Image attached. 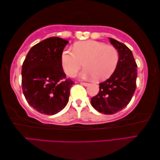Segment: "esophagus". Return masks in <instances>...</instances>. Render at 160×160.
Instances as JSON below:
<instances>
[{
  "instance_id": "esophagus-1",
  "label": "esophagus",
  "mask_w": 160,
  "mask_h": 160,
  "mask_svg": "<svg viewBox=\"0 0 160 160\" xmlns=\"http://www.w3.org/2000/svg\"><path fill=\"white\" fill-rule=\"evenodd\" d=\"M80 83H81V84H82V85L84 86H88V85H89V83H85V82H81Z\"/></svg>"
}]
</instances>
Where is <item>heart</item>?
<instances>
[{
    "label": "heart",
    "instance_id": "1",
    "mask_svg": "<svg viewBox=\"0 0 160 160\" xmlns=\"http://www.w3.org/2000/svg\"><path fill=\"white\" fill-rule=\"evenodd\" d=\"M119 62L118 49L112 45L95 40L78 42L73 47V52L64 49L61 54V64L65 74L74 77L82 67L83 78H95L106 80L113 74Z\"/></svg>",
    "mask_w": 160,
    "mask_h": 160
}]
</instances>
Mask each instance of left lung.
<instances>
[{
	"label": "left lung",
	"mask_w": 160,
	"mask_h": 160,
	"mask_svg": "<svg viewBox=\"0 0 160 160\" xmlns=\"http://www.w3.org/2000/svg\"><path fill=\"white\" fill-rule=\"evenodd\" d=\"M119 53L118 67L111 77L99 83V92L91 99V104L103 114L121 111L131 101L136 88L137 64L130 49L123 43L109 38Z\"/></svg>",
	"instance_id": "1"
}]
</instances>
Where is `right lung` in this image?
Wrapping results in <instances>:
<instances>
[{"instance_id":"1","label":"right lung","mask_w":160,"mask_h":160,"mask_svg":"<svg viewBox=\"0 0 160 160\" xmlns=\"http://www.w3.org/2000/svg\"><path fill=\"white\" fill-rule=\"evenodd\" d=\"M69 42L52 37L34 45L22 67V88L26 101L37 111L54 115L67 106L74 82L66 78L61 54Z\"/></svg>"}]
</instances>
